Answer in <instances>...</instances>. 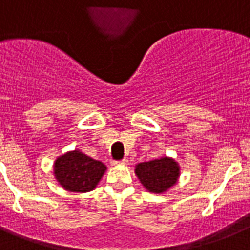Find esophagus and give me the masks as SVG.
<instances>
[{"mask_svg":"<svg viewBox=\"0 0 250 250\" xmlns=\"http://www.w3.org/2000/svg\"><path fill=\"white\" fill-rule=\"evenodd\" d=\"M111 164H112L113 166H115V165H126L127 160H126V158H124V160H121V161H112Z\"/></svg>","mask_w":250,"mask_h":250,"instance_id":"34e87169","label":"esophagus"}]
</instances>
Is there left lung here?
Returning a JSON list of instances; mask_svg holds the SVG:
<instances>
[{
	"mask_svg": "<svg viewBox=\"0 0 250 250\" xmlns=\"http://www.w3.org/2000/svg\"><path fill=\"white\" fill-rule=\"evenodd\" d=\"M135 174L148 191L161 194L176 184L180 176V166L174 158L161 157L138 164Z\"/></svg>",
	"mask_w": 250,
	"mask_h": 250,
	"instance_id": "obj_1",
	"label": "left lung"
}]
</instances>
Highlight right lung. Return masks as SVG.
Returning a JSON list of instances; mask_svg holds the SVG:
<instances>
[{
  "label": "right lung",
  "mask_w": 250,
  "mask_h": 250,
  "mask_svg": "<svg viewBox=\"0 0 250 250\" xmlns=\"http://www.w3.org/2000/svg\"><path fill=\"white\" fill-rule=\"evenodd\" d=\"M107 167L79 149L56 158L53 165L56 180L67 191L86 193L93 190L102 179Z\"/></svg>",
  "instance_id": "add662e5"
}]
</instances>
